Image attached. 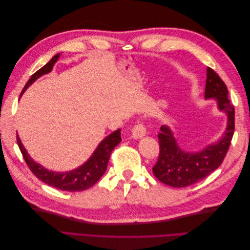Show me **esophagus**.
<instances>
[{
	"mask_svg": "<svg viewBox=\"0 0 250 250\" xmlns=\"http://www.w3.org/2000/svg\"><path fill=\"white\" fill-rule=\"evenodd\" d=\"M131 133H132L133 139H137V140L142 139L144 135L146 134V128L143 125V123L138 122V124H135L134 127L132 128Z\"/></svg>",
	"mask_w": 250,
	"mask_h": 250,
	"instance_id": "obj_1",
	"label": "esophagus"
}]
</instances>
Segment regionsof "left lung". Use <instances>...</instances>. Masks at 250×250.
<instances>
[{"mask_svg":"<svg viewBox=\"0 0 250 250\" xmlns=\"http://www.w3.org/2000/svg\"><path fill=\"white\" fill-rule=\"evenodd\" d=\"M206 99H215L218 109L228 116V126L221 138L197 152L181 149L170 127L163 125L158 133L160 156L152 168L155 177L173 188H185L206 178L219 168L228 153L234 131V108L229 90L219 75L207 69Z\"/></svg>","mask_w":250,"mask_h":250,"instance_id":"8db88e82","label":"left lung"}]
</instances>
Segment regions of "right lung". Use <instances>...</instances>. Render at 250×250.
<instances>
[{"mask_svg": "<svg viewBox=\"0 0 250 250\" xmlns=\"http://www.w3.org/2000/svg\"><path fill=\"white\" fill-rule=\"evenodd\" d=\"M60 54L55 55L48 63L44 64L42 69H40L36 73H34L31 78L28 80L24 89L21 90V96L24 94L25 90L32 84V83L44 74H48L52 71L53 65L58 60ZM122 141L121 139V129L113 131L109 135L105 138L96 150L94 151L93 155L88 160L81 165L79 168L74 169L69 172H54L48 170L40 164L34 162L30 155L28 154L27 150L22 146L19 135H17V142L20 147L22 157L28 165L29 169L34 175L51 187L67 192H80L84 191L86 188L94 186L98 180H99L103 174L107 169V164L111 154V151L115 149L118 144Z\"/></svg>", "mask_w": 250, "mask_h": 250, "instance_id": "1", "label": "right lung"}]
</instances>
